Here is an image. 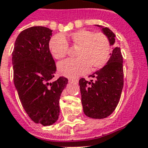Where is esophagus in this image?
Listing matches in <instances>:
<instances>
[{
    "mask_svg": "<svg viewBox=\"0 0 148 148\" xmlns=\"http://www.w3.org/2000/svg\"><path fill=\"white\" fill-rule=\"evenodd\" d=\"M70 81H72V82H74V83H77L78 82V80L77 79H70Z\"/></svg>",
    "mask_w": 148,
    "mask_h": 148,
    "instance_id": "1",
    "label": "esophagus"
}]
</instances>
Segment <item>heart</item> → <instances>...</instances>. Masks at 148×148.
Returning <instances> with one entry per match:
<instances>
[{"mask_svg": "<svg viewBox=\"0 0 148 148\" xmlns=\"http://www.w3.org/2000/svg\"><path fill=\"white\" fill-rule=\"evenodd\" d=\"M73 47L77 48V58L66 59L58 64L60 74L68 77H76L88 71H94L108 61L110 52L109 39L103 32L81 29L68 35ZM49 50L55 59L65 57L68 52V44L62 35L54 36L49 41Z\"/></svg>", "mask_w": 148, "mask_h": 148, "instance_id": "heart-1", "label": "heart"}]
</instances>
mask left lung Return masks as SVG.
<instances>
[{
    "label": "left lung",
    "mask_w": 148,
    "mask_h": 148,
    "mask_svg": "<svg viewBox=\"0 0 148 148\" xmlns=\"http://www.w3.org/2000/svg\"><path fill=\"white\" fill-rule=\"evenodd\" d=\"M98 26H99L97 25ZM110 45L115 43V34L109 28L102 27ZM107 64L90 75L93 80H79L84 112L92 119H105L116 109L124 84L123 58L120 48L115 47Z\"/></svg>",
    "instance_id": "1"
}]
</instances>
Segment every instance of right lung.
<instances>
[{"label": "right lung", "instance_id": "1", "mask_svg": "<svg viewBox=\"0 0 148 148\" xmlns=\"http://www.w3.org/2000/svg\"><path fill=\"white\" fill-rule=\"evenodd\" d=\"M51 34L44 26L26 29L12 53L14 82L23 107L35 123L45 126L58 119L60 97L68 84L64 77L52 80L56 65L49 46Z\"/></svg>", "mask_w": 148, "mask_h": 148}]
</instances>
